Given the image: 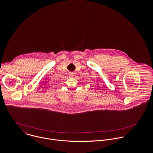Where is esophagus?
<instances>
[{
    "mask_svg": "<svg viewBox=\"0 0 153 153\" xmlns=\"http://www.w3.org/2000/svg\"><path fill=\"white\" fill-rule=\"evenodd\" d=\"M69 75H70V76H73L74 75V73H73V72H71V73L69 74Z\"/></svg>",
    "mask_w": 153,
    "mask_h": 153,
    "instance_id": "1",
    "label": "esophagus"
}]
</instances>
